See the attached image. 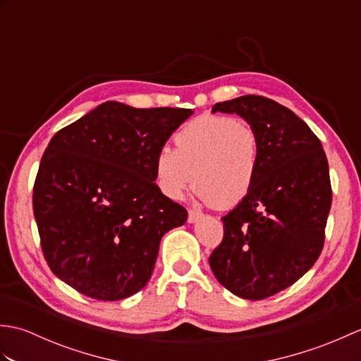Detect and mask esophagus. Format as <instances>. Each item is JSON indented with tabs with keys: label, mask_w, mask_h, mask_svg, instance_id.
Returning a JSON list of instances; mask_svg holds the SVG:
<instances>
[{
	"label": "esophagus",
	"mask_w": 361,
	"mask_h": 361,
	"mask_svg": "<svg viewBox=\"0 0 361 361\" xmlns=\"http://www.w3.org/2000/svg\"><path fill=\"white\" fill-rule=\"evenodd\" d=\"M200 219H202V212L194 211V209H189V216H188L189 224H195V221H198Z\"/></svg>",
	"instance_id": "obj_1"
}]
</instances>
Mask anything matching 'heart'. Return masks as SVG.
Segmentation results:
<instances>
[{
    "instance_id": "b5f03b06",
    "label": "heart",
    "mask_w": 361,
    "mask_h": 361,
    "mask_svg": "<svg viewBox=\"0 0 361 361\" xmlns=\"http://www.w3.org/2000/svg\"><path fill=\"white\" fill-rule=\"evenodd\" d=\"M175 150L163 147L155 159L161 192L180 200L192 185L204 204L231 208L255 185L259 167V137L248 122L231 116L190 121L175 135Z\"/></svg>"
}]
</instances>
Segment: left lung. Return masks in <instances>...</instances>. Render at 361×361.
<instances>
[{"label": "left lung", "instance_id": "obj_1", "mask_svg": "<svg viewBox=\"0 0 361 361\" xmlns=\"http://www.w3.org/2000/svg\"><path fill=\"white\" fill-rule=\"evenodd\" d=\"M216 111L256 130L259 167L250 194L221 217L224 240L209 265L231 293L257 301L290 287L319 257L332 204L329 164L309 126L271 99L240 96Z\"/></svg>", "mask_w": 361, "mask_h": 361}]
</instances>
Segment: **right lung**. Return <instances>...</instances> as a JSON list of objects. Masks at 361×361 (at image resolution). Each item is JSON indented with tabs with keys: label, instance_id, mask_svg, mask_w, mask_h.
I'll return each instance as SVG.
<instances>
[{
	"label": "right lung",
	"instance_id": "1",
	"mask_svg": "<svg viewBox=\"0 0 361 361\" xmlns=\"http://www.w3.org/2000/svg\"><path fill=\"white\" fill-rule=\"evenodd\" d=\"M192 113L109 101L52 136L32 206L43 256L59 279L99 301L145 287L163 235L188 220L157 186L155 159Z\"/></svg>",
	"mask_w": 361,
	"mask_h": 361
}]
</instances>
